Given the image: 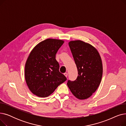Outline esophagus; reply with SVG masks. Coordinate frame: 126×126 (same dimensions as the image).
Returning <instances> with one entry per match:
<instances>
[{"instance_id":"obj_1","label":"esophagus","mask_w":126,"mask_h":126,"mask_svg":"<svg viewBox=\"0 0 126 126\" xmlns=\"http://www.w3.org/2000/svg\"><path fill=\"white\" fill-rule=\"evenodd\" d=\"M64 76H65L66 77V78L67 77V76H68V74H67V73H64Z\"/></svg>"}]
</instances>
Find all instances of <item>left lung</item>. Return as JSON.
Wrapping results in <instances>:
<instances>
[{"mask_svg":"<svg viewBox=\"0 0 126 126\" xmlns=\"http://www.w3.org/2000/svg\"><path fill=\"white\" fill-rule=\"evenodd\" d=\"M78 69V76L67 83L71 93L79 100H85L95 92L101 82L103 65L97 49L81 40L68 43Z\"/></svg>","mask_w":126,"mask_h":126,"instance_id":"obj_1","label":"left lung"}]
</instances>
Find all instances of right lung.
Returning <instances> with one entry per match:
<instances>
[{
  "label": "right lung",
  "mask_w": 126,
  "mask_h": 126,
  "mask_svg": "<svg viewBox=\"0 0 126 126\" xmlns=\"http://www.w3.org/2000/svg\"><path fill=\"white\" fill-rule=\"evenodd\" d=\"M64 41L47 39L32 49L25 65V79L32 93L45 97L54 92L59 85L67 80L59 71L56 55Z\"/></svg>",
  "instance_id": "1"
}]
</instances>
